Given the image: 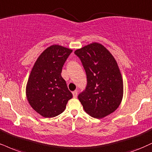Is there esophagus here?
I'll list each match as a JSON object with an SVG mask.
<instances>
[{
	"mask_svg": "<svg viewBox=\"0 0 152 152\" xmlns=\"http://www.w3.org/2000/svg\"><path fill=\"white\" fill-rule=\"evenodd\" d=\"M72 94H73V97H74V98H76L78 96V92L76 91H74V92H72Z\"/></svg>",
	"mask_w": 152,
	"mask_h": 152,
	"instance_id": "34e87169",
	"label": "esophagus"
}]
</instances>
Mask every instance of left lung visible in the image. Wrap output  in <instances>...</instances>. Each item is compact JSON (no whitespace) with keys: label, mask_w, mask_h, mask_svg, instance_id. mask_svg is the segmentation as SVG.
Masks as SVG:
<instances>
[{"label":"left lung","mask_w":152,"mask_h":152,"mask_svg":"<svg viewBox=\"0 0 152 152\" xmlns=\"http://www.w3.org/2000/svg\"><path fill=\"white\" fill-rule=\"evenodd\" d=\"M87 76V86L78 98L89 115L103 118L116 110L123 97V81L114 56L101 44L76 49Z\"/></svg>","instance_id":"left-lung-1"}]
</instances>
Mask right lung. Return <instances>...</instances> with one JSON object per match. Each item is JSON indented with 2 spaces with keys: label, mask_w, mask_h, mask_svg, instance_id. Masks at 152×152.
<instances>
[{
  "label": "right lung",
  "mask_w": 152,
  "mask_h": 152,
  "mask_svg": "<svg viewBox=\"0 0 152 152\" xmlns=\"http://www.w3.org/2000/svg\"><path fill=\"white\" fill-rule=\"evenodd\" d=\"M72 49L52 45L40 54L32 67L26 86L27 100L37 113L54 118L64 111L72 94L61 73Z\"/></svg>",
  "instance_id": "obj_1"
}]
</instances>
